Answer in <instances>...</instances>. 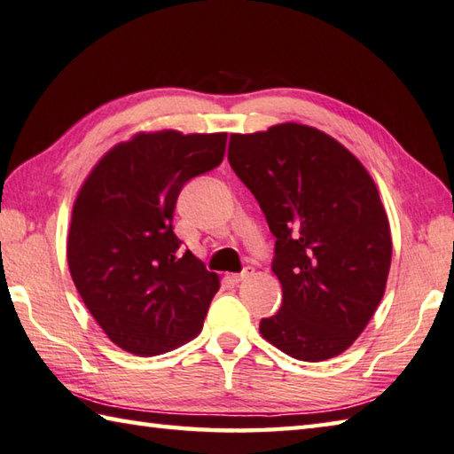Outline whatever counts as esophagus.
Returning a JSON list of instances; mask_svg holds the SVG:
<instances>
[{"instance_id":"esophagus-1","label":"esophagus","mask_w":454,"mask_h":454,"mask_svg":"<svg viewBox=\"0 0 454 454\" xmlns=\"http://www.w3.org/2000/svg\"><path fill=\"white\" fill-rule=\"evenodd\" d=\"M254 272H253V268L251 266H248V268H245V270L243 272H240V274H237V276H233V278H235V282H243V280H248V278H251V276H253Z\"/></svg>"}]
</instances>
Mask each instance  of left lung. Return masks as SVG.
<instances>
[{
	"mask_svg": "<svg viewBox=\"0 0 454 454\" xmlns=\"http://www.w3.org/2000/svg\"><path fill=\"white\" fill-rule=\"evenodd\" d=\"M229 162L276 237L282 308L261 335L305 363L345 353L382 301L392 262L372 176L337 138L292 121L233 133Z\"/></svg>",
	"mask_w": 454,
	"mask_h": 454,
	"instance_id": "left-lung-1",
	"label": "left lung"
}]
</instances>
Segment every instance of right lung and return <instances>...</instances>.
Listing matches in <instances>:
<instances>
[{
  "label": "right lung",
  "instance_id": "obj_1",
  "mask_svg": "<svg viewBox=\"0 0 454 454\" xmlns=\"http://www.w3.org/2000/svg\"><path fill=\"white\" fill-rule=\"evenodd\" d=\"M227 133L138 131L101 156L74 200L68 268L111 343L156 356L196 339L219 276L174 235L184 184L221 164Z\"/></svg>",
  "mask_w": 454,
  "mask_h": 454
}]
</instances>
